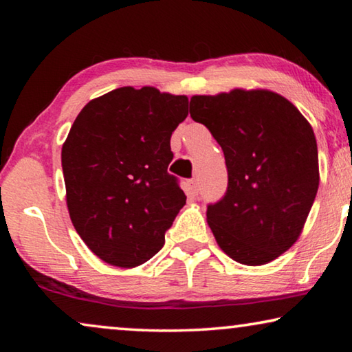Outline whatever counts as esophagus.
<instances>
[{
    "label": "esophagus",
    "instance_id": "34e87169",
    "mask_svg": "<svg viewBox=\"0 0 352 352\" xmlns=\"http://www.w3.org/2000/svg\"><path fill=\"white\" fill-rule=\"evenodd\" d=\"M186 190H188L189 195H197V194H199V183H197V180H190V182H188Z\"/></svg>",
    "mask_w": 352,
    "mask_h": 352
}]
</instances>
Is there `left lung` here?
Here are the masks:
<instances>
[{
	"label": "left lung",
	"mask_w": 352,
	"mask_h": 352,
	"mask_svg": "<svg viewBox=\"0 0 352 352\" xmlns=\"http://www.w3.org/2000/svg\"><path fill=\"white\" fill-rule=\"evenodd\" d=\"M189 113L222 147L228 169L226 194L206 211L219 247L241 264H269L300 237L317 195L311 124L270 90L197 94Z\"/></svg>",
	"instance_id": "8db88e82"
}]
</instances>
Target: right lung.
<instances>
[{
    "instance_id": "1",
    "label": "right lung",
    "mask_w": 352,
    "mask_h": 352,
    "mask_svg": "<svg viewBox=\"0 0 352 352\" xmlns=\"http://www.w3.org/2000/svg\"><path fill=\"white\" fill-rule=\"evenodd\" d=\"M188 98L153 87L116 88L83 107L62 147L71 222L87 247L133 269L164 245L186 195L168 172L170 135Z\"/></svg>"
}]
</instances>
